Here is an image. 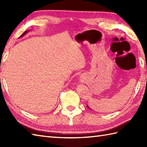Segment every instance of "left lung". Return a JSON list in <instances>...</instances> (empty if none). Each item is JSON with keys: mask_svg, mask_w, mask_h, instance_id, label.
Masks as SVG:
<instances>
[{"mask_svg": "<svg viewBox=\"0 0 147 147\" xmlns=\"http://www.w3.org/2000/svg\"><path fill=\"white\" fill-rule=\"evenodd\" d=\"M87 107H88V109H90V107H88V105H87Z\"/></svg>", "mask_w": 147, "mask_h": 147, "instance_id": "1", "label": "left lung"}]
</instances>
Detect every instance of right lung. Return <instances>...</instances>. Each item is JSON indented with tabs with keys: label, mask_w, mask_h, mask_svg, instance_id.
Listing matches in <instances>:
<instances>
[{
	"label": "right lung",
	"mask_w": 147,
	"mask_h": 147,
	"mask_svg": "<svg viewBox=\"0 0 147 147\" xmlns=\"http://www.w3.org/2000/svg\"><path fill=\"white\" fill-rule=\"evenodd\" d=\"M27 32H28V31H25V32H24L23 34H22V35L20 36V37H22L23 36H24V35H25V34H26Z\"/></svg>",
	"instance_id": "add662e5"
}]
</instances>
